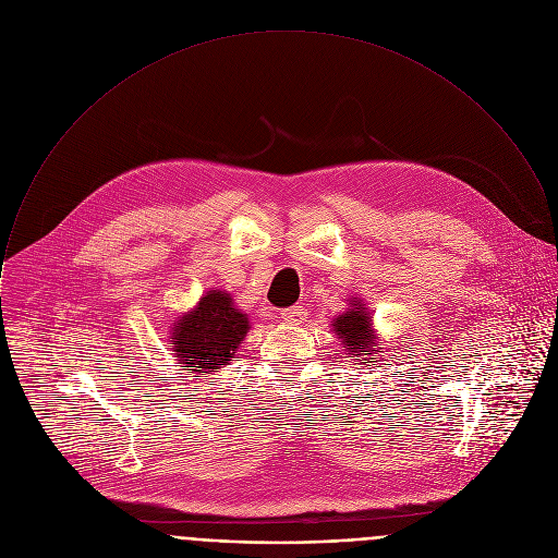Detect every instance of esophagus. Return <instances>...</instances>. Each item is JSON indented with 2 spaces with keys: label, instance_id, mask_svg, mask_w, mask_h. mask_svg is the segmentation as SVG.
I'll use <instances>...</instances> for the list:
<instances>
[{
  "label": "esophagus",
  "instance_id": "esophagus-1",
  "mask_svg": "<svg viewBox=\"0 0 558 558\" xmlns=\"http://www.w3.org/2000/svg\"><path fill=\"white\" fill-rule=\"evenodd\" d=\"M281 318H283V323H288V325H301V323H305L307 312H305L301 305H294V307L283 310V312H281Z\"/></svg>",
  "mask_w": 558,
  "mask_h": 558
}]
</instances>
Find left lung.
I'll list each match as a JSON object with an SVG mask.
<instances>
[{
  "label": "left lung",
  "instance_id": "1",
  "mask_svg": "<svg viewBox=\"0 0 558 558\" xmlns=\"http://www.w3.org/2000/svg\"><path fill=\"white\" fill-rule=\"evenodd\" d=\"M333 331L342 340L347 355L360 357L362 366H368L371 360H376V355L380 353L372 329L371 312L357 299L351 301V310L333 320Z\"/></svg>",
  "mask_w": 558,
  "mask_h": 558
}]
</instances>
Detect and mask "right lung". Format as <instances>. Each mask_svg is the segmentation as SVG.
Instances as JSON below:
<instances>
[{
  "instance_id": "obj_1",
  "label": "right lung",
  "mask_w": 558,
  "mask_h": 558,
  "mask_svg": "<svg viewBox=\"0 0 558 558\" xmlns=\"http://www.w3.org/2000/svg\"><path fill=\"white\" fill-rule=\"evenodd\" d=\"M171 331L173 355L182 371L211 374L233 360L248 331V318L227 292L209 290L192 312L173 323Z\"/></svg>"
}]
</instances>
